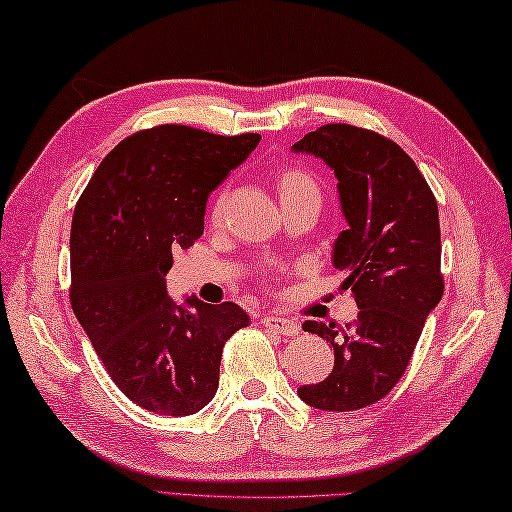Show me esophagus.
<instances>
[{"label":"esophagus","instance_id":"34e87169","mask_svg":"<svg viewBox=\"0 0 512 512\" xmlns=\"http://www.w3.org/2000/svg\"><path fill=\"white\" fill-rule=\"evenodd\" d=\"M263 326L272 328V330H276V333H281V335H285V337H290V335H299V326H297V321H292V319H288V317H274V315H267V317H263Z\"/></svg>","mask_w":512,"mask_h":512}]
</instances>
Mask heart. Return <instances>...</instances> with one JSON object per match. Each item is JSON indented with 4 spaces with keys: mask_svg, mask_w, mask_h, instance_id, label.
<instances>
[{
    "mask_svg": "<svg viewBox=\"0 0 512 512\" xmlns=\"http://www.w3.org/2000/svg\"><path fill=\"white\" fill-rule=\"evenodd\" d=\"M276 188H279L281 202H290L294 197H301L308 193H319L315 177H312L308 170H303L301 166H281L276 170ZM224 197H227V191H220L218 197L213 200V209H211L213 218L215 215H220Z\"/></svg>",
    "mask_w": 512,
    "mask_h": 512,
    "instance_id": "heart-1",
    "label": "heart"
}]
</instances>
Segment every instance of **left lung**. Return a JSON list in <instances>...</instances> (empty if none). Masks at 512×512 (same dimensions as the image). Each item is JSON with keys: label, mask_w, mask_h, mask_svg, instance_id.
I'll return each mask as SVG.
<instances>
[{"label": "left lung", "mask_w": 512, "mask_h": 512, "mask_svg": "<svg viewBox=\"0 0 512 512\" xmlns=\"http://www.w3.org/2000/svg\"><path fill=\"white\" fill-rule=\"evenodd\" d=\"M335 170L348 229L333 247L357 308L339 328L306 321L335 351L326 380L299 398L324 411H353L382 400L405 375L418 337L443 297L438 204L423 173L396 141L348 123H328L292 146Z\"/></svg>", "instance_id": "left-lung-1"}]
</instances>
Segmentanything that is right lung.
<instances>
[{"label":"right lung","instance_id":"add662e5","mask_svg":"<svg viewBox=\"0 0 512 512\" xmlns=\"http://www.w3.org/2000/svg\"><path fill=\"white\" fill-rule=\"evenodd\" d=\"M261 134L220 137L188 125H157L107 155L71 220V288L76 319L116 387L134 405L191 416L213 400L224 342L249 326L231 301L166 292L173 251L204 231L206 200Z\"/></svg>","mask_w":512,"mask_h":512}]
</instances>
